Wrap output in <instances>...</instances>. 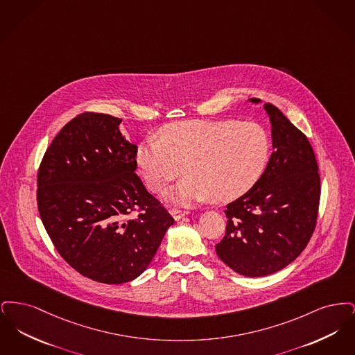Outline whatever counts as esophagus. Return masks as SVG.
Listing matches in <instances>:
<instances>
[{"instance_id": "1", "label": "esophagus", "mask_w": 355, "mask_h": 355, "mask_svg": "<svg viewBox=\"0 0 355 355\" xmlns=\"http://www.w3.org/2000/svg\"><path fill=\"white\" fill-rule=\"evenodd\" d=\"M170 214H171V217H173L174 220H180L182 217L187 216V214H189V211L180 210V209H171V210H170Z\"/></svg>"}]
</instances>
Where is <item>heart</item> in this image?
<instances>
[{"label":"heart","mask_w":355,"mask_h":355,"mask_svg":"<svg viewBox=\"0 0 355 355\" xmlns=\"http://www.w3.org/2000/svg\"><path fill=\"white\" fill-rule=\"evenodd\" d=\"M268 132L255 122L186 119L159 130V139L142 141L135 162L154 191L189 173L165 191L170 202L189 205L211 198L233 201L249 191L266 169L270 155Z\"/></svg>","instance_id":"heart-1"}]
</instances>
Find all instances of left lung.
Returning a JSON list of instances; mask_svg holds the SVG:
<instances>
[{
  "instance_id": "8db88e82",
  "label": "left lung",
  "mask_w": 355,
  "mask_h": 355,
  "mask_svg": "<svg viewBox=\"0 0 355 355\" xmlns=\"http://www.w3.org/2000/svg\"><path fill=\"white\" fill-rule=\"evenodd\" d=\"M263 109L270 119L274 152L255 185L226 206V233L216 245L220 261L245 277L281 270L304 252L321 197L318 165L309 139L278 107L265 103Z\"/></svg>"
}]
</instances>
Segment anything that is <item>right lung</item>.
<instances>
[{"mask_svg": "<svg viewBox=\"0 0 355 355\" xmlns=\"http://www.w3.org/2000/svg\"><path fill=\"white\" fill-rule=\"evenodd\" d=\"M121 122L100 113L71 119L45 153L37 181L40 217L57 252L107 285L146 270L174 223L137 177V145L122 137Z\"/></svg>", "mask_w": 355, "mask_h": 355, "instance_id": "1", "label": "right lung"}]
</instances>
